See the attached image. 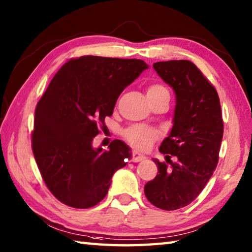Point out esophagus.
Wrapping results in <instances>:
<instances>
[{
	"label": "esophagus",
	"instance_id": "1",
	"mask_svg": "<svg viewBox=\"0 0 252 252\" xmlns=\"http://www.w3.org/2000/svg\"><path fill=\"white\" fill-rule=\"evenodd\" d=\"M145 159H146V157L144 156V155L140 154L136 151L132 153V161L133 162H140V161H142V160H145Z\"/></svg>",
	"mask_w": 252,
	"mask_h": 252
}]
</instances>
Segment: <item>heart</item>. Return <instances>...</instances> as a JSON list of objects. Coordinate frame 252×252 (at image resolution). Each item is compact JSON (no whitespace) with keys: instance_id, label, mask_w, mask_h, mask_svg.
<instances>
[{"instance_id":"heart-1","label":"heart","mask_w":252,"mask_h":252,"mask_svg":"<svg viewBox=\"0 0 252 252\" xmlns=\"http://www.w3.org/2000/svg\"><path fill=\"white\" fill-rule=\"evenodd\" d=\"M159 95H169L168 90L160 84H152L147 89L148 96H159ZM159 135V132L156 129L146 126L136 125L130 126L125 131V136L127 141L132 143L137 148L145 149L156 140Z\"/></svg>"}]
</instances>
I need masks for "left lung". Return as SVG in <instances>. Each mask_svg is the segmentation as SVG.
I'll return each instance as SVG.
<instances>
[{
  "instance_id": "1",
  "label": "left lung",
  "mask_w": 252,
  "mask_h": 252,
  "mask_svg": "<svg viewBox=\"0 0 252 252\" xmlns=\"http://www.w3.org/2000/svg\"><path fill=\"white\" fill-rule=\"evenodd\" d=\"M153 66L174 91L175 109L173 126L159 147L167 155V163L154 159L158 174L144 191L155 207L176 210L196 199L217 168L223 137L221 105L215 87L191 62H158ZM168 154L176 161L168 159Z\"/></svg>"
}]
</instances>
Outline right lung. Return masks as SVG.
<instances>
[{"instance_id": "right-lung-1", "label": "right lung", "mask_w": 252, "mask_h": 252, "mask_svg": "<svg viewBox=\"0 0 252 252\" xmlns=\"http://www.w3.org/2000/svg\"><path fill=\"white\" fill-rule=\"evenodd\" d=\"M148 67L141 60L89 55L67 62L53 78L36 105L32 152L46 186L63 203L97 205L112 175L131 159V148L120 140L108 151L92 143L122 91Z\"/></svg>"}]
</instances>
